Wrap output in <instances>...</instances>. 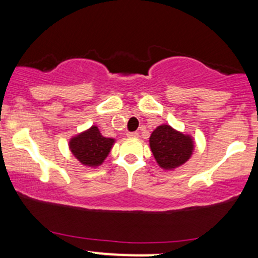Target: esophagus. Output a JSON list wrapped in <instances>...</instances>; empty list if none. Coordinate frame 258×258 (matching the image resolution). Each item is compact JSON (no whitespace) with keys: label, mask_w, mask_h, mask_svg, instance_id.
<instances>
[{"label":"esophagus","mask_w":258,"mask_h":258,"mask_svg":"<svg viewBox=\"0 0 258 258\" xmlns=\"http://www.w3.org/2000/svg\"><path fill=\"white\" fill-rule=\"evenodd\" d=\"M127 137H128V138H137L138 137V132H128V133H127Z\"/></svg>","instance_id":"obj_1"}]
</instances>
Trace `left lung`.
I'll return each mask as SVG.
<instances>
[{
	"mask_svg": "<svg viewBox=\"0 0 258 258\" xmlns=\"http://www.w3.org/2000/svg\"><path fill=\"white\" fill-rule=\"evenodd\" d=\"M149 146L159 167L173 171L191 158L195 142L190 135L164 123L156 127L150 135Z\"/></svg>",
	"mask_w": 258,
	"mask_h": 258,
	"instance_id": "8db88e82",
	"label": "left lung"
}]
</instances>
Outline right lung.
Returning a JSON list of instances; mask_svg holds the SVG:
<instances>
[{"label":"right lung","instance_id":"right-lung-1","mask_svg":"<svg viewBox=\"0 0 258 258\" xmlns=\"http://www.w3.org/2000/svg\"><path fill=\"white\" fill-rule=\"evenodd\" d=\"M115 138L104 137L98 130V126L73 136L69 141V149L76 160L86 167H99L108 158Z\"/></svg>","mask_w":258,"mask_h":258}]
</instances>
